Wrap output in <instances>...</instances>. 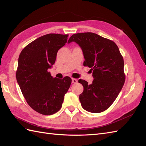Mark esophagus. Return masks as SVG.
Listing matches in <instances>:
<instances>
[{
	"label": "esophagus",
	"mask_w": 146,
	"mask_h": 146,
	"mask_svg": "<svg viewBox=\"0 0 146 146\" xmlns=\"http://www.w3.org/2000/svg\"><path fill=\"white\" fill-rule=\"evenodd\" d=\"M77 79L76 78H72V83H76L77 82Z\"/></svg>",
	"instance_id": "34e87169"
}]
</instances>
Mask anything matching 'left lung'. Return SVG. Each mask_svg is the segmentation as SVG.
I'll return each mask as SVG.
<instances>
[{"label": "left lung", "mask_w": 146, "mask_h": 146, "mask_svg": "<svg viewBox=\"0 0 146 146\" xmlns=\"http://www.w3.org/2000/svg\"><path fill=\"white\" fill-rule=\"evenodd\" d=\"M76 42L81 47L85 60L83 65L91 68L92 84L80 79L83 86L79 96L82 107L98 113L112 105L121 91L125 80L124 62L116 43L94 33L72 35L68 43Z\"/></svg>", "instance_id": "left-lung-1"}]
</instances>
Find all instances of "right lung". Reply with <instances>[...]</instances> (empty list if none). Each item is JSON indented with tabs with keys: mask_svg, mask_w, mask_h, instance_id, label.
I'll return each instance as SVG.
<instances>
[{
	"mask_svg": "<svg viewBox=\"0 0 146 146\" xmlns=\"http://www.w3.org/2000/svg\"><path fill=\"white\" fill-rule=\"evenodd\" d=\"M68 37L56 33L44 35L25 46L19 56L16 79L22 93L30 107L44 115L59 111L72 82L69 77L53 78L47 70Z\"/></svg>",
	"mask_w": 146,
	"mask_h": 146,
	"instance_id": "obj_1",
	"label": "right lung"
}]
</instances>
